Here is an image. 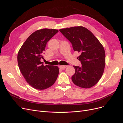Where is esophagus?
<instances>
[{"label": "esophagus", "mask_w": 123, "mask_h": 123, "mask_svg": "<svg viewBox=\"0 0 123 123\" xmlns=\"http://www.w3.org/2000/svg\"><path fill=\"white\" fill-rule=\"evenodd\" d=\"M67 67V66H59V68H61V69H64Z\"/></svg>", "instance_id": "esophagus-1"}]
</instances>
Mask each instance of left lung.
<instances>
[{
    "mask_svg": "<svg viewBox=\"0 0 123 123\" xmlns=\"http://www.w3.org/2000/svg\"><path fill=\"white\" fill-rule=\"evenodd\" d=\"M72 44L74 51L80 53L77 58L81 66H75L73 83L83 88H89L98 83L105 67V52L102 44L88 29L77 26L59 30Z\"/></svg>",
    "mask_w": 123,
    "mask_h": 123,
    "instance_id": "obj_1",
    "label": "left lung"
}]
</instances>
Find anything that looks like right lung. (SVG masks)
I'll use <instances>...</instances> for the list:
<instances>
[{
    "mask_svg": "<svg viewBox=\"0 0 123 123\" xmlns=\"http://www.w3.org/2000/svg\"><path fill=\"white\" fill-rule=\"evenodd\" d=\"M58 32L56 29H43L29 36L17 55V62L21 74L31 87L44 90L52 86L59 73L57 66H43L40 59L47 43Z\"/></svg>",
    "mask_w": 123,
    "mask_h": 123,
    "instance_id": "obj_1",
    "label": "right lung"
}]
</instances>
